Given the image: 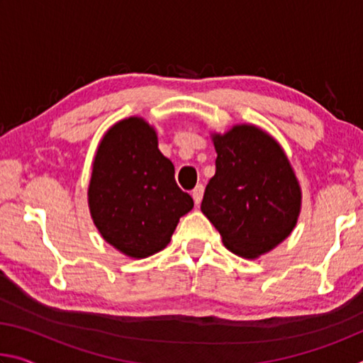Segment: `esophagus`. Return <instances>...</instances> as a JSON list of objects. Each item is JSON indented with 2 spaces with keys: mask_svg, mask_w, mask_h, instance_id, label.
I'll return each instance as SVG.
<instances>
[{
  "mask_svg": "<svg viewBox=\"0 0 363 363\" xmlns=\"http://www.w3.org/2000/svg\"><path fill=\"white\" fill-rule=\"evenodd\" d=\"M203 192H205V187L201 186H196L195 189H194V192H192V196H194V201H195V205H200L201 203V199H203Z\"/></svg>",
  "mask_w": 363,
  "mask_h": 363,
  "instance_id": "1",
  "label": "esophagus"
}]
</instances>
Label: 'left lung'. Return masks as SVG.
Returning <instances> with one entry per match:
<instances>
[{
  "instance_id": "left-lung-1",
  "label": "left lung",
  "mask_w": 363,
  "mask_h": 363,
  "mask_svg": "<svg viewBox=\"0 0 363 363\" xmlns=\"http://www.w3.org/2000/svg\"><path fill=\"white\" fill-rule=\"evenodd\" d=\"M216 174L208 182L201 213L233 255L256 259L290 237L301 213L296 173L284 147L250 123L211 133Z\"/></svg>"
}]
</instances>
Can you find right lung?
<instances>
[{
	"label": "right lung",
	"instance_id": "1",
	"mask_svg": "<svg viewBox=\"0 0 363 363\" xmlns=\"http://www.w3.org/2000/svg\"><path fill=\"white\" fill-rule=\"evenodd\" d=\"M88 206L104 240L131 259H144L167 248L194 200L177 187L155 128L143 116H128L97 145Z\"/></svg>",
	"mask_w": 363,
	"mask_h": 363
}]
</instances>
